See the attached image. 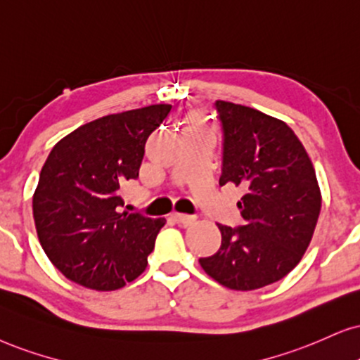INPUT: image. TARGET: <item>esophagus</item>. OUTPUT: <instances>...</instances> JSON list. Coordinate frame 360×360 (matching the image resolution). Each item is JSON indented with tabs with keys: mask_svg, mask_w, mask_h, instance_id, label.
Returning <instances> with one entry per match:
<instances>
[{
	"mask_svg": "<svg viewBox=\"0 0 360 360\" xmlns=\"http://www.w3.org/2000/svg\"><path fill=\"white\" fill-rule=\"evenodd\" d=\"M172 219H174L177 224H183V226H188L191 222H194L195 217L194 216H189V214H181V212H174L172 214Z\"/></svg>",
	"mask_w": 360,
	"mask_h": 360,
	"instance_id": "obj_1",
	"label": "esophagus"
}]
</instances>
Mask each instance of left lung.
I'll return each mask as SVG.
<instances>
[{
  "label": "left lung",
  "instance_id": "obj_1",
  "mask_svg": "<svg viewBox=\"0 0 360 360\" xmlns=\"http://www.w3.org/2000/svg\"><path fill=\"white\" fill-rule=\"evenodd\" d=\"M214 108L222 129L219 184L245 189L238 202L244 224H217L219 251L199 264L224 288L261 289L302 259L319 219L321 189L311 158L284 121L243 104Z\"/></svg>",
  "mask_w": 360,
  "mask_h": 360
}]
</instances>
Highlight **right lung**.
<instances>
[{"instance_id": "right-lung-1", "label": "right lung", "mask_w": 360, "mask_h": 360, "mask_svg": "<svg viewBox=\"0 0 360 360\" xmlns=\"http://www.w3.org/2000/svg\"><path fill=\"white\" fill-rule=\"evenodd\" d=\"M171 104L131 109L79 126L51 149L33 195L36 233L58 271L94 290L143 274L165 217L120 212V188L138 179L149 134Z\"/></svg>"}]
</instances>
